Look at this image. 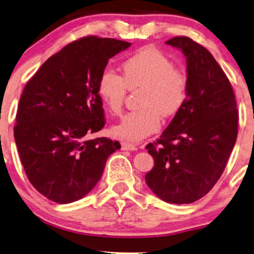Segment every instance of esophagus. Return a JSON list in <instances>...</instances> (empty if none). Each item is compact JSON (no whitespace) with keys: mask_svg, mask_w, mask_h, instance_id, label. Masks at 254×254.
<instances>
[{"mask_svg":"<svg viewBox=\"0 0 254 254\" xmlns=\"http://www.w3.org/2000/svg\"><path fill=\"white\" fill-rule=\"evenodd\" d=\"M121 149H123V150L134 151V150H136L137 147L133 143H129V142H123V143H121Z\"/></svg>","mask_w":254,"mask_h":254,"instance_id":"esophagus-1","label":"esophagus"}]
</instances>
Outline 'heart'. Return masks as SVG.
I'll return each instance as SVG.
<instances>
[{
  "instance_id": "obj_1",
  "label": "heart",
  "mask_w": 254,
  "mask_h": 254,
  "mask_svg": "<svg viewBox=\"0 0 254 254\" xmlns=\"http://www.w3.org/2000/svg\"><path fill=\"white\" fill-rule=\"evenodd\" d=\"M128 89H141V109L129 112L113 133L137 142L159 129L162 118L176 116L189 97L190 81L186 71L173 67L172 61L155 47H144L123 64V76L111 69L103 70L97 92L104 106L113 114L123 111Z\"/></svg>"
}]
</instances>
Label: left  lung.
I'll use <instances>...</instances> for the list:
<instances>
[{
  "label": "left lung",
  "instance_id": "8db88e82",
  "mask_svg": "<svg viewBox=\"0 0 254 254\" xmlns=\"http://www.w3.org/2000/svg\"><path fill=\"white\" fill-rule=\"evenodd\" d=\"M165 44L182 50L190 81L185 105L145 149L155 165L145 183L169 203H192L223 173L238 134V110L227 75L210 52L189 37Z\"/></svg>",
  "mask_w": 254,
  "mask_h": 254
}]
</instances>
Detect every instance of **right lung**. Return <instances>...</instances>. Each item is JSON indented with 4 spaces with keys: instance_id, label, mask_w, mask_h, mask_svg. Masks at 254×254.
I'll return each instance as SVG.
<instances>
[{
    "instance_id": "1",
    "label": "right lung",
    "mask_w": 254,
    "mask_h": 254,
    "mask_svg": "<svg viewBox=\"0 0 254 254\" xmlns=\"http://www.w3.org/2000/svg\"><path fill=\"white\" fill-rule=\"evenodd\" d=\"M129 46L112 38L83 37L47 59L26 83L13 136L30 183L51 201L82 199L120 148L118 141L88 136L105 126L99 76L111 58Z\"/></svg>"
}]
</instances>
